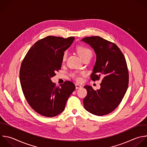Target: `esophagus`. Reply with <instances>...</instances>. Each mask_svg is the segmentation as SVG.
<instances>
[{"label": "esophagus", "instance_id": "obj_1", "mask_svg": "<svg viewBox=\"0 0 147 147\" xmlns=\"http://www.w3.org/2000/svg\"><path fill=\"white\" fill-rule=\"evenodd\" d=\"M75 87L76 89H78V88H80L82 87L81 85L79 84H75Z\"/></svg>", "mask_w": 147, "mask_h": 147}]
</instances>
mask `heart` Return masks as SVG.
<instances>
[{
    "label": "heart",
    "mask_w": 147,
    "mask_h": 147,
    "mask_svg": "<svg viewBox=\"0 0 147 147\" xmlns=\"http://www.w3.org/2000/svg\"><path fill=\"white\" fill-rule=\"evenodd\" d=\"M77 52L79 54V55L80 56V57L83 59L85 57L89 56H92V52L91 51L84 46H79L76 48ZM67 51H65L63 56V61H64L66 59H67ZM71 76L73 78H74L77 81H80L81 80V78L80 77L79 75L77 73V72H73L71 74Z\"/></svg>",
    "instance_id": "obj_1"
}]
</instances>
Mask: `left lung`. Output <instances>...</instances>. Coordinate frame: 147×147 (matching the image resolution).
<instances>
[{
	"instance_id": "8db88e82",
	"label": "left lung",
	"mask_w": 147,
	"mask_h": 147,
	"mask_svg": "<svg viewBox=\"0 0 147 147\" xmlns=\"http://www.w3.org/2000/svg\"><path fill=\"white\" fill-rule=\"evenodd\" d=\"M82 41L89 44L96 55L91 80L104 76L99 90L84 86L87 94L83 99L84 107L96 115L109 114L118 106L127 89L129 73L125 58L115 44L99 36L85 37Z\"/></svg>"
}]
</instances>
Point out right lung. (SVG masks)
I'll use <instances>...</instances> for the list:
<instances>
[{"label":"right lung","mask_w":147,"mask_h":147,"mask_svg":"<svg viewBox=\"0 0 147 147\" xmlns=\"http://www.w3.org/2000/svg\"><path fill=\"white\" fill-rule=\"evenodd\" d=\"M74 39L52 36L41 39L22 62L20 78L24 95L30 107L43 116L53 117L63 112L75 89L72 82L56 87L51 80L61 69L63 54Z\"/></svg>","instance_id":"1"}]
</instances>
